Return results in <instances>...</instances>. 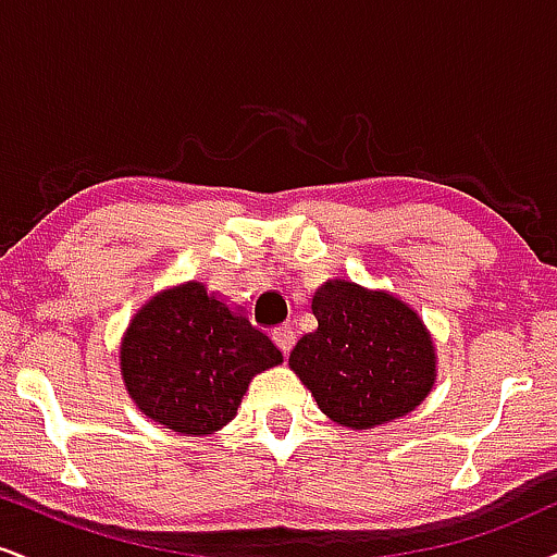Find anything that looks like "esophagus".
Wrapping results in <instances>:
<instances>
[{
	"mask_svg": "<svg viewBox=\"0 0 557 557\" xmlns=\"http://www.w3.org/2000/svg\"><path fill=\"white\" fill-rule=\"evenodd\" d=\"M272 341L287 356L293 350V345H296V332H293L290 327H277L272 332Z\"/></svg>",
	"mask_w": 557,
	"mask_h": 557,
	"instance_id": "obj_1",
	"label": "esophagus"
}]
</instances>
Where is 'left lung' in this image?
Returning <instances> with one entry per match:
<instances>
[{
    "label": "left lung",
    "mask_w": 557,
    "mask_h": 557,
    "mask_svg": "<svg viewBox=\"0 0 557 557\" xmlns=\"http://www.w3.org/2000/svg\"><path fill=\"white\" fill-rule=\"evenodd\" d=\"M311 311L319 327L300 337L287 363L335 424L374 430L408 417L432 393L437 348L411 304L332 280Z\"/></svg>",
    "instance_id": "8db88e82"
}]
</instances>
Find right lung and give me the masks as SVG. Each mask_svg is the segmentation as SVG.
Masks as SVG:
<instances>
[{
	"label": "right lung",
	"mask_w": 557,
	"mask_h": 557,
	"mask_svg": "<svg viewBox=\"0 0 557 557\" xmlns=\"http://www.w3.org/2000/svg\"><path fill=\"white\" fill-rule=\"evenodd\" d=\"M277 363V345L198 280L154 293L120 341V374L138 411L185 437L230 424L253 376Z\"/></svg>",
	"instance_id": "obj_1"
}]
</instances>
